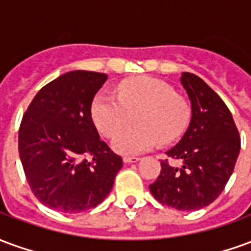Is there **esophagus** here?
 Masks as SVG:
<instances>
[{
    "label": "esophagus",
    "mask_w": 251,
    "mask_h": 251,
    "mask_svg": "<svg viewBox=\"0 0 251 251\" xmlns=\"http://www.w3.org/2000/svg\"><path fill=\"white\" fill-rule=\"evenodd\" d=\"M140 158L138 157H124V163L125 164H131V163H137Z\"/></svg>",
    "instance_id": "34e87169"
}]
</instances>
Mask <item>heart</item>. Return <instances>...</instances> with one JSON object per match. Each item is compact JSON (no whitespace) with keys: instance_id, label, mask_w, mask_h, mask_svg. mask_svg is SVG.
<instances>
[{"instance_id":"obj_1","label":"heart","mask_w":251,"mask_h":251,"mask_svg":"<svg viewBox=\"0 0 251 251\" xmlns=\"http://www.w3.org/2000/svg\"><path fill=\"white\" fill-rule=\"evenodd\" d=\"M136 125L121 133L132 115ZM91 117L103 136L113 137L111 147L120 154H138L174 141L189 120V107L165 82L149 76L134 77L118 86V98L98 94L91 104Z\"/></svg>"}]
</instances>
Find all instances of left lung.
Instances as JSON below:
<instances>
[{
    "label": "left lung",
    "mask_w": 251,
    "mask_h": 251,
    "mask_svg": "<svg viewBox=\"0 0 251 251\" xmlns=\"http://www.w3.org/2000/svg\"><path fill=\"white\" fill-rule=\"evenodd\" d=\"M180 83L191 102V121L181 140L165 153L180 160L181 167L161 160V172L149 189L163 204L194 211L221 195L237 163L241 140L228 107L204 80L183 72Z\"/></svg>",
    "instance_id": "1"
}]
</instances>
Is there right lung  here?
Wrapping results in <instances>:
<instances>
[{"mask_svg": "<svg viewBox=\"0 0 251 251\" xmlns=\"http://www.w3.org/2000/svg\"><path fill=\"white\" fill-rule=\"evenodd\" d=\"M106 80L100 72H66L36 94L23 117L20 160L32 192L50 208L77 214L97 207L122 168L91 118Z\"/></svg>", "mask_w": 251, "mask_h": 251, "instance_id": "right-lung-1", "label": "right lung"}]
</instances>
